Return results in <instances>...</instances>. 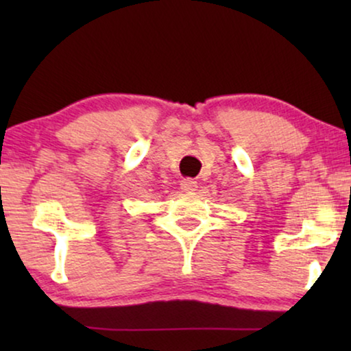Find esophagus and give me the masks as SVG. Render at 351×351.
<instances>
[{
    "instance_id": "34e87169",
    "label": "esophagus",
    "mask_w": 351,
    "mask_h": 351,
    "mask_svg": "<svg viewBox=\"0 0 351 351\" xmlns=\"http://www.w3.org/2000/svg\"><path fill=\"white\" fill-rule=\"evenodd\" d=\"M180 186L184 191H195L198 189V182L195 179H190V177H186V179L180 180Z\"/></svg>"
}]
</instances>
